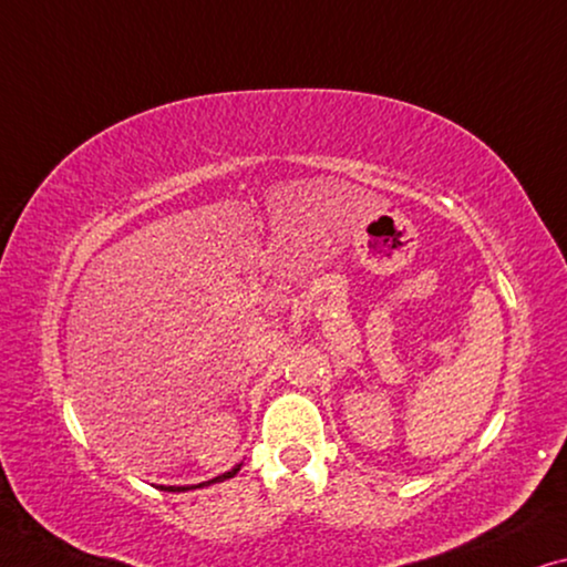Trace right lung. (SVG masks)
<instances>
[{
	"instance_id": "add662e5",
	"label": "right lung",
	"mask_w": 567,
	"mask_h": 567,
	"mask_svg": "<svg viewBox=\"0 0 567 567\" xmlns=\"http://www.w3.org/2000/svg\"><path fill=\"white\" fill-rule=\"evenodd\" d=\"M238 470H241V465H236L234 470H228V473H223L218 477H213V481L207 483H200V485H210V483H220V481H228V477H234ZM162 491H172V493H182V491H189V488H197V485H158Z\"/></svg>"
}]
</instances>
